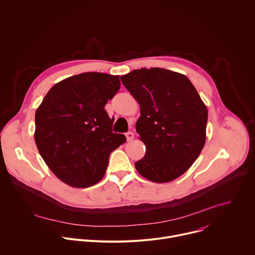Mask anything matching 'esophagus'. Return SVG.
<instances>
[{"label":"esophagus","instance_id":"esophagus-1","mask_svg":"<svg viewBox=\"0 0 255 255\" xmlns=\"http://www.w3.org/2000/svg\"><path fill=\"white\" fill-rule=\"evenodd\" d=\"M126 138H127V141H131L134 138V133L132 131L127 132L126 133Z\"/></svg>","mask_w":255,"mask_h":255}]
</instances>
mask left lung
I'll list each match as a JSON object with an SVG mask.
<instances>
[{
    "label": "left lung",
    "instance_id": "left-lung-1",
    "mask_svg": "<svg viewBox=\"0 0 255 255\" xmlns=\"http://www.w3.org/2000/svg\"><path fill=\"white\" fill-rule=\"evenodd\" d=\"M121 82L140 106L136 131L146 152L137 171L159 184L177 178L204 148L206 105L186 76L168 69H135Z\"/></svg>",
    "mask_w": 255,
    "mask_h": 255
}]
</instances>
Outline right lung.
<instances>
[{
	"instance_id": "obj_1",
	"label": "right lung",
	"mask_w": 255,
	"mask_h": 255,
	"mask_svg": "<svg viewBox=\"0 0 255 255\" xmlns=\"http://www.w3.org/2000/svg\"><path fill=\"white\" fill-rule=\"evenodd\" d=\"M120 86L119 76L84 72L55 84L36 110V146L64 184H97L110 153L126 142L125 135L112 132L113 119L105 110Z\"/></svg>"
}]
</instances>
